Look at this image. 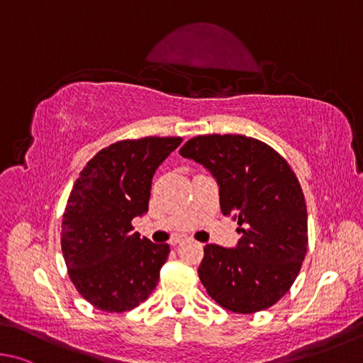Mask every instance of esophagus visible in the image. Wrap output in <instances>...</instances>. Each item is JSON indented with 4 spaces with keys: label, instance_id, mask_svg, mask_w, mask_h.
<instances>
[{
    "label": "esophagus",
    "instance_id": "34e87169",
    "mask_svg": "<svg viewBox=\"0 0 363 363\" xmlns=\"http://www.w3.org/2000/svg\"><path fill=\"white\" fill-rule=\"evenodd\" d=\"M182 240H183L182 238H175V239H172V242H170V244H172V245H177V244H180Z\"/></svg>",
    "mask_w": 363,
    "mask_h": 363
}]
</instances>
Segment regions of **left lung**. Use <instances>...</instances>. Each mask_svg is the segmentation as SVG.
Wrapping results in <instances>:
<instances>
[{
    "instance_id": "1",
    "label": "left lung",
    "mask_w": 363,
    "mask_h": 363,
    "mask_svg": "<svg viewBox=\"0 0 363 363\" xmlns=\"http://www.w3.org/2000/svg\"><path fill=\"white\" fill-rule=\"evenodd\" d=\"M183 157L211 170L223 215L238 220L234 249L208 244L199 279L208 296L236 314L276 304L290 290L308 250V212L300 182L269 145L245 135H199Z\"/></svg>"
}]
</instances>
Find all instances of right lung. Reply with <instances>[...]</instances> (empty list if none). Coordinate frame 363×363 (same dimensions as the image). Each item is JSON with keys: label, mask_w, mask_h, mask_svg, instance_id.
Returning a JSON list of instances; mask_svg holds the SVG:
<instances>
[{"label": "right lung", "mask_w": 363, "mask_h": 363, "mask_svg": "<svg viewBox=\"0 0 363 363\" xmlns=\"http://www.w3.org/2000/svg\"><path fill=\"white\" fill-rule=\"evenodd\" d=\"M182 137L121 140L100 150L74 182L62 220V253L76 290L94 308L125 313L151 295L169 244L133 233L148 212L151 180Z\"/></svg>", "instance_id": "right-lung-1"}]
</instances>
